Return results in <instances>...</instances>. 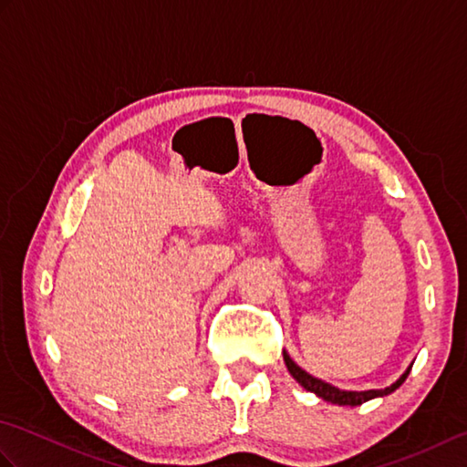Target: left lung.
Returning a JSON list of instances; mask_svg holds the SVG:
<instances>
[{"label": "left lung", "mask_w": 467, "mask_h": 467, "mask_svg": "<svg viewBox=\"0 0 467 467\" xmlns=\"http://www.w3.org/2000/svg\"><path fill=\"white\" fill-rule=\"evenodd\" d=\"M283 359H285V365L286 369H289V373L295 377L296 381H299L306 391H311L315 395H319L321 400L329 401V403H337V405H351V408H355V405H361L365 401L369 400H375V398H383V395H389L393 393L398 387L405 381V377L410 375L411 369L405 371L398 381H395L393 385L385 387V389H369V391H345V389H339V387H335L331 383H325L321 379H317V377L309 375L305 369H301L299 365H296L289 353L283 351Z\"/></svg>", "instance_id": "1"}]
</instances>
